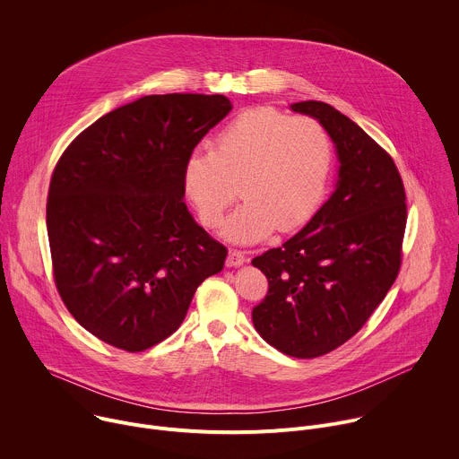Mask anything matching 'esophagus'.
<instances>
[{
	"label": "esophagus",
	"instance_id": "esophagus-1",
	"mask_svg": "<svg viewBox=\"0 0 459 459\" xmlns=\"http://www.w3.org/2000/svg\"><path fill=\"white\" fill-rule=\"evenodd\" d=\"M247 261L245 252L241 250H230L229 257H227V267H241Z\"/></svg>",
	"mask_w": 459,
	"mask_h": 459
}]
</instances>
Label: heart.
<instances>
[{"label":"heart","instance_id":"1","mask_svg":"<svg viewBox=\"0 0 459 459\" xmlns=\"http://www.w3.org/2000/svg\"><path fill=\"white\" fill-rule=\"evenodd\" d=\"M333 167V145L312 117L248 108L227 123L212 151L194 149L183 165V190L204 225L214 229L227 209L225 238L252 243L274 229L290 232L316 212Z\"/></svg>","mask_w":459,"mask_h":459}]
</instances>
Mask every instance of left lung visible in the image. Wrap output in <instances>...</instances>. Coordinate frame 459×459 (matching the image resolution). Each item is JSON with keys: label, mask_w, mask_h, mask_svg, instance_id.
Returning <instances> with one entry per match:
<instances>
[{"label": "left lung", "mask_w": 459, "mask_h": 459, "mask_svg": "<svg viewBox=\"0 0 459 459\" xmlns=\"http://www.w3.org/2000/svg\"><path fill=\"white\" fill-rule=\"evenodd\" d=\"M292 110L316 117L331 134L340 179L296 236L252 259L269 280L252 321L280 352L310 359L359 333L396 281L407 195L394 160L351 117L323 101H299Z\"/></svg>", "instance_id": "8db88e82"}]
</instances>
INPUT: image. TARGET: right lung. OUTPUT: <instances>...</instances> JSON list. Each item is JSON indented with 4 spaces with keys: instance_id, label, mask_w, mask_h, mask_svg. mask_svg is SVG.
I'll return each instance as SVG.
<instances>
[{
    "instance_id": "1",
    "label": "right lung",
    "mask_w": 459,
    "mask_h": 459,
    "mask_svg": "<svg viewBox=\"0 0 459 459\" xmlns=\"http://www.w3.org/2000/svg\"><path fill=\"white\" fill-rule=\"evenodd\" d=\"M232 110L221 94L145 96L78 134L47 198L56 289L98 340L142 352L169 338L227 247L185 205L183 165Z\"/></svg>"
}]
</instances>
